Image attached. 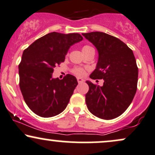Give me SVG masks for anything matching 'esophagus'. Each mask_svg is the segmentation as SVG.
Returning <instances> with one entry per match:
<instances>
[{
  "instance_id": "esophagus-1",
  "label": "esophagus",
  "mask_w": 155,
  "mask_h": 155,
  "mask_svg": "<svg viewBox=\"0 0 155 155\" xmlns=\"http://www.w3.org/2000/svg\"><path fill=\"white\" fill-rule=\"evenodd\" d=\"M77 81H78V82H79V83H81V82H83L84 79H81V78H80V77H78L77 78Z\"/></svg>"
}]
</instances>
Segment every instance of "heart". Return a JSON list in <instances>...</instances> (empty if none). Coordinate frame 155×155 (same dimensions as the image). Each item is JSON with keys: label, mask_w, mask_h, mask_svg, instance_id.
Segmentation results:
<instances>
[{"label": "heart", "mask_w": 155, "mask_h": 155, "mask_svg": "<svg viewBox=\"0 0 155 155\" xmlns=\"http://www.w3.org/2000/svg\"><path fill=\"white\" fill-rule=\"evenodd\" d=\"M90 49H92L91 47L90 46H84V47H82V51L83 53L86 52L87 51L90 50ZM73 73L74 74L78 76H84L86 74V71H85V69L83 68H75L73 70Z\"/></svg>", "instance_id": "obj_1"}]
</instances>
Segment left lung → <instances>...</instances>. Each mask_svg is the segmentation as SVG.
Wrapping results in <instances>:
<instances>
[{"instance_id": "obj_1", "label": "left lung", "mask_w": 155, "mask_h": 155, "mask_svg": "<svg viewBox=\"0 0 155 155\" xmlns=\"http://www.w3.org/2000/svg\"><path fill=\"white\" fill-rule=\"evenodd\" d=\"M98 52L92 79H104L103 86L90 81L85 95L88 110L95 117L112 120L126 111L136 95L138 69L133 51L124 42L102 32L82 33Z\"/></svg>"}]
</instances>
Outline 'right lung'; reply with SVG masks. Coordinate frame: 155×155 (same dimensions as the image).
Wrapping results in <instances>:
<instances>
[{
    "label": "right lung",
    "instance_id": "obj_1",
    "mask_svg": "<svg viewBox=\"0 0 155 155\" xmlns=\"http://www.w3.org/2000/svg\"><path fill=\"white\" fill-rule=\"evenodd\" d=\"M83 40L79 33L52 32L37 39L22 53L19 65V87L32 111L41 117H51L66 108L78 82L68 74L53 78L56 65L65 60L70 47Z\"/></svg>",
    "mask_w": 155,
    "mask_h": 155
}]
</instances>
